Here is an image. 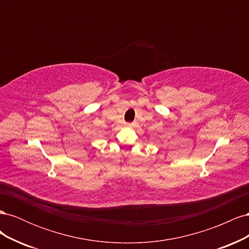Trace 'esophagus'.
<instances>
[{
	"instance_id": "esophagus-1",
	"label": "esophagus",
	"mask_w": 249,
	"mask_h": 249,
	"mask_svg": "<svg viewBox=\"0 0 249 249\" xmlns=\"http://www.w3.org/2000/svg\"><path fill=\"white\" fill-rule=\"evenodd\" d=\"M126 125H129V126H131V125H133V124H130V123H129V124H126Z\"/></svg>"
}]
</instances>
